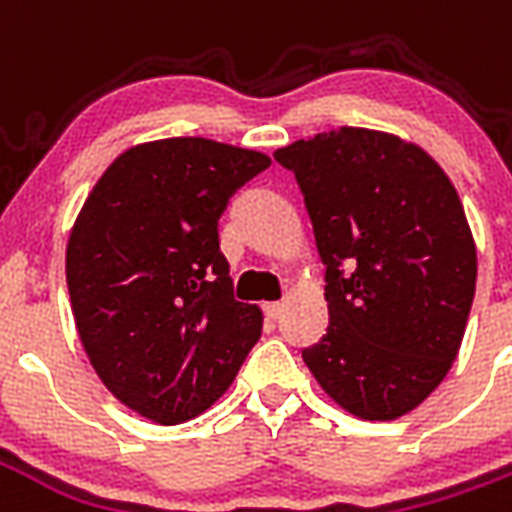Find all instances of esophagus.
<instances>
[{"mask_svg":"<svg viewBox=\"0 0 512 512\" xmlns=\"http://www.w3.org/2000/svg\"><path fill=\"white\" fill-rule=\"evenodd\" d=\"M282 310H285V304H282V301H268L266 307H263V312H266L271 321H277L279 315H282Z\"/></svg>","mask_w":512,"mask_h":512,"instance_id":"obj_1","label":"esophagus"}]
</instances>
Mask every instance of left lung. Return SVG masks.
<instances>
[{"instance_id": "8db88e82", "label": "left lung", "mask_w": 512, "mask_h": 512, "mask_svg": "<svg viewBox=\"0 0 512 512\" xmlns=\"http://www.w3.org/2000/svg\"><path fill=\"white\" fill-rule=\"evenodd\" d=\"M296 175L326 266L329 329L301 356L345 411L395 419L461 348L477 252L444 169L392 134L340 128L274 153Z\"/></svg>"}]
</instances>
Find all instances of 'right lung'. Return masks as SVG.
<instances>
[{"mask_svg":"<svg viewBox=\"0 0 512 512\" xmlns=\"http://www.w3.org/2000/svg\"><path fill=\"white\" fill-rule=\"evenodd\" d=\"M271 158L202 136L115 158L73 224L65 277L73 318L106 389L158 425L227 392L263 315L233 296L219 219Z\"/></svg>","mask_w":512,"mask_h":512,"instance_id":"obj_1","label":"right lung"}]
</instances>
